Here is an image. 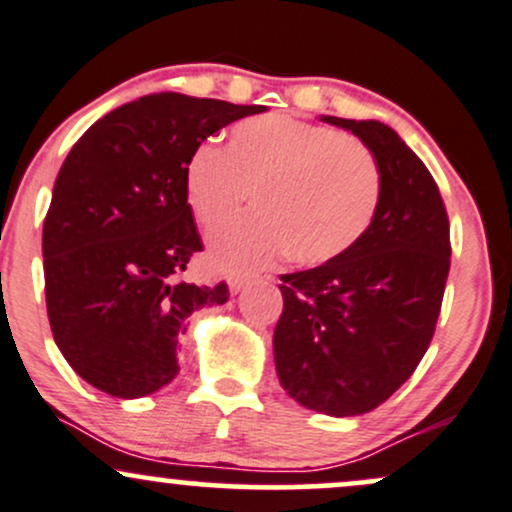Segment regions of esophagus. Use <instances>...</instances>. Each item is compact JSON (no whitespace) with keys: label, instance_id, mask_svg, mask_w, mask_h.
<instances>
[{"label":"esophagus","instance_id":"1","mask_svg":"<svg viewBox=\"0 0 512 512\" xmlns=\"http://www.w3.org/2000/svg\"><path fill=\"white\" fill-rule=\"evenodd\" d=\"M247 284H250V279H247V277H235V279H230V292L240 294L242 289H247Z\"/></svg>","mask_w":512,"mask_h":512}]
</instances>
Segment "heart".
Instances as JSON below:
<instances>
[{
	"label": "heart",
	"mask_w": 512,
	"mask_h": 512,
	"mask_svg": "<svg viewBox=\"0 0 512 512\" xmlns=\"http://www.w3.org/2000/svg\"><path fill=\"white\" fill-rule=\"evenodd\" d=\"M184 191L206 230L238 215L250 191L257 213L211 240L213 265L245 274L287 252L306 267L346 255L378 213L383 179L355 139L270 112L230 127L223 149L198 147L186 161Z\"/></svg>",
	"instance_id": "obj_1"
}]
</instances>
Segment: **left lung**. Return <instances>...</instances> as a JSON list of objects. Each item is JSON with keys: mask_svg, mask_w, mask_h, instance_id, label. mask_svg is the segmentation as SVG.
I'll return each mask as SVG.
<instances>
[{"mask_svg": "<svg viewBox=\"0 0 512 512\" xmlns=\"http://www.w3.org/2000/svg\"><path fill=\"white\" fill-rule=\"evenodd\" d=\"M321 120L370 149L383 193L368 233L346 255L279 277L274 365L306 410L353 417L383 405L432 343L451 265L449 218L429 169L395 129Z\"/></svg>", "mask_w": 512, "mask_h": 512, "instance_id": "8db88e82", "label": "left lung"}]
</instances>
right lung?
<instances>
[{"label": "right lung", "instance_id": "right-lung-1", "mask_svg": "<svg viewBox=\"0 0 512 512\" xmlns=\"http://www.w3.org/2000/svg\"><path fill=\"white\" fill-rule=\"evenodd\" d=\"M265 105L154 93L100 117L63 161L43 220V279L53 341L93 387L122 400L179 373V333L228 284L181 279L203 250L184 191L203 139Z\"/></svg>", "mask_w": 512, "mask_h": 512}]
</instances>
